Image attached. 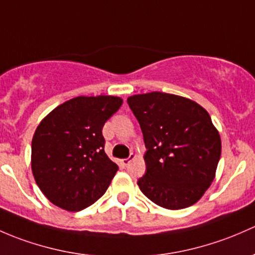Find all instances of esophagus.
Wrapping results in <instances>:
<instances>
[{
	"mask_svg": "<svg viewBox=\"0 0 255 255\" xmlns=\"http://www.w3.org/2000/svg\"><path fill=\"white\" fill-rule=\"evenodd\" d=\"M132 157L133 156H130V157H128V158H124V159H122V163H123V166H125L127 167L128 163H130V161L131 159H132Z\"/></svg>",
	"mask_w": 255,
	"mask_h": 255,
	"instance_id": "1",
	"label": "esophagus"
}]
</instances>
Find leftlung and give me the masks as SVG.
I'll return each mask as SVG.
<instances>
[{
    "mask_svg": "<svg viewBox=\"0 0 255 255\" xmlns=\"http://www.w3.org/2000/svg\"><path fill=\"white\" fill-rule=\"evenodd\" d=\"M146 146L140 190L158 206L195 204L215 178L221 138L209 113L190 99L152 92L128 97Z\"/></svg>",
    "mask_w": 255,
    "mask_h": 255,
    "instance_id": "left-lung-1",
    "label": "left lung"
}]
</instances>
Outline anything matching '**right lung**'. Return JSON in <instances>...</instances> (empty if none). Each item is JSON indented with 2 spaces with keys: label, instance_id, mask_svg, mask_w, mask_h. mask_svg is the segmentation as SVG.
<instances>
[{
  "label": "right lung",
  "instance_id": "obj_1",
  "mask_svg": "<svg viewBox=\"0 0 255 255\" xmlns=\"http://www.w3.org/2000/svg\"><path fill=\"white\" fill-rule=\"evenodd\" d=\"M118 97H77L55 108L31 141V170L44 195L81 211L107 191L119 167L104 152L102 128L122 107Z\"/></svg>",
  "mask_w": 255,
  "mask_h": 255
}]
</instances>
